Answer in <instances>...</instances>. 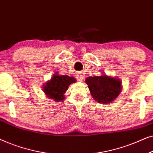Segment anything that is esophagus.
I'll use <instances>...</instances> for the list:
<instances>
[{
    "mask_svg": "<svg viewBox=\"0 0 153 153\" xmlns=\"http://www.w3.org/2000/svg\"><path fill=\"white\" fill-rule=\"evenodd\" d=\"M76 78H77V80H78L79 81H83V76H82V75H78Z\"/></svg>",
    "mask_w": 153,
    "mask_h": 153,
    "instance_id": "esophagus-1",
    "label": "esophagus"
}]
</instances>
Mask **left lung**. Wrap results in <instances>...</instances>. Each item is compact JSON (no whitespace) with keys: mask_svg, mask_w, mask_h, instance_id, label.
<instances>
[{"mask_svg":"<svg viewBox=\"0 0 153 153\" xmlns=\"http://www.w3.org/2000/svg\"><path fill=\"white\" fill-rule=\"evenodd\" d=\"M85 81L92 97L98 103L111 104L118 97L123 89L120 79L108 76L104 72L99 76L87 77Z\"/></svg>","mask_w":153,"mask_h":153,"instance_id":"8db88e82","label":"left lung"}]
</instances>
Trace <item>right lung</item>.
Here are the masks:
<instances>
[{
	"mask_svg": "<svg viewBox=\"0 0 153 153\" xmlns=\"http://www.w3.org/2000/svg\"><path fill=\"white\" fill-rule=\"evenodd\" d=\"M76 79L68 75H60L55 72L50 80L43 85V92L49 99L54 102H62L65 99V93L71 83H75Z\"/></svg>",
	"mask_w": 153,
	"mask_h": 153,
	"instance_id": "1",
	"label": "right lung"
}]
</instances>
